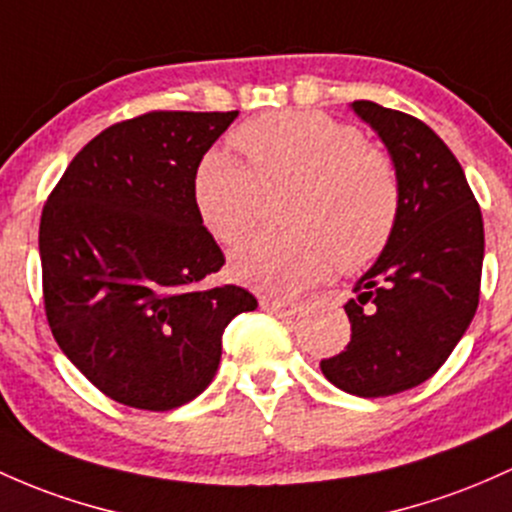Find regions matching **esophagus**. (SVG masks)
Wrapping results in <instances>:
<instances>
[{
    "label": "esophagus",
    "instance_id": "obj_1",
    "mask_svg": "<svg viewBox=\"0 0 512 512\" xmlns=\"http://www.w3.org/2000/svg\"><path fill=\"white\" fill-rule=\"evenodd\" d=\"M260 308L267 313H274V316H294L299 303L294 301H279V299H262Z\"/></svg>",
    "mask_w": 512,
    "mask_h": 512
}]
</instances>
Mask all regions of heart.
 <instances>
[{"label": "heart", "mask_w": 512, "mask_h": 512, "mask_svg": "<svg viewBox=\"0 0 512 512\" xmlns=\"http://www.w3.org/2000/svg\"><path fill=\"white\" fill-rule=\"evenodd\" d=\"M235 143L250 167L211 150L194 177L201 223L223 245H240L260 223L265 194L289 192L291 230L238 250L235 282L267 294H291L330 267L357 272L389 245L401 211V179L384 150L318 111H274L243 123Z\"/></svg>", "instance_id": "obj_1"}]
</instances>
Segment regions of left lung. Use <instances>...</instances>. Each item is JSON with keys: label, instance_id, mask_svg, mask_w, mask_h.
Instances as JSON below:
<instances>
[{"label": "left lung", "instance_id": "8db88e82", "mask_svg": "<svg viewBox=\"0 0 512 512\" xmlns=\"http://www.w3.org/2000/svg\"><path fill=\"white\" fill-rule=\"evenodd\" d=\"M381 138L401 179V211L389 245L345 303L350 345L320 372L362 398L428 381L452 355L479 306L484 218L462 165L423 121L352 101Z\"/></svg>", "mask_w": 512, "mask_h": 512}]
</instances>
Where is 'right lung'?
<instances>
[{
	"mask_svg": "<svg viewBox=\"0 0 512 512\" xmlns=\"http://www.w3.org/2000/svg\"><path fill=\"white\" fill-rule=\"evenodd\" d=\"M238 111H150L67 165L41 216L48 325L65 357L123 406L172 411L216 376L223 330L257 299L206 286L226 265L194 177Z\"/></svg>",
	"mask_w": 512,
	"mask_h": 512,
	"instance_id": "obj_1",
	"label": "right lung"
}]
</instances>
